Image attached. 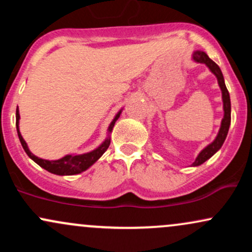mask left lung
<instances>
[{
	"instance_id": "obj_1",
	"label": "left lung",
	"mask_w": 252,
	"mask_h": 252,
	"mask_svg": "<svg viewBox=\"0 0 252 252\" xmlns=\"http://www.w3.org/2000/svg\"><path fill=\"white\" fill-rule=\"evenodd\" d=\"M192 60L198 63H205V65L207 66V68H209V70L216 76L217 80H218V85L221 91L222 111H224V116H222V120L220 122V128H219V131L218 134H217L216 138L210 144H207V146L205 147L200 153H199L198 156L195 158V161L192 163V167H196V166H200V164L204 163L205 161L209 160L210 158H212V156L221 148L222 143H224L225 138H226L227 136L228 128H230V123H231V100H230V94H228V91L226 89V85H225L224 77H222L221 70L219 68V66L217 65L213 60H211L209 56L202 51L193 52Z\"/></svg>"
}]
</instances>
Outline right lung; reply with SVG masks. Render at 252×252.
Instances as JSON below:
<instances>
[{"instance_id":"add662e5","label":"right lung","mask_w":252,"mask_h":252,"mask_svg":"<svg viewBox=\"0 0 252 252\" xmlns=\"http://www.w3.org/2000/svg\"><path fill=\"white\" fill-rule=\"evenodd\" d=\"M123 108L115 115L114 120L111 121V123L109 124L108 126V135H106V138L103 141L97 148L88 153H84V154H67L63 156L62 158H58V160H45V158H37L31 152L30 148H28V144L26 143V141L22 137L21 132H20V112L19 108L16 109V130L17 135H19L20 142L22 144V148L25 149L26 154H27L34 162L39 164L40 167H42L43 169H46L47 172L52 173V174L56 175H76L80 174V173L85 172L86 169H89L92 164H94L102 158V155L106 152V149L109 148L110 141H111V135L112 129H114L115 123L120 118L121 114H122Z\"/></svg>"}]
</instances>
